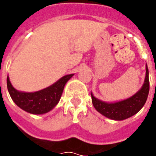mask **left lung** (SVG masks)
I'll list each match as a JSON object with an SVG mask.
<instances>
[{"label": "left lung", "mask_w": 156, "mask_h": 156, "mask_svg": "<svg viewBox=\"0 0 156 156\" xmlns=\"http://www.w3.org/2000/svg\"><path fill=\"white\" fill-rule=\"evenodd\" d=\"M145 78L140 89L135 94L126 99L108 103L95 98L91 92L92 102L95 109L104 116L113 120H124L137 114L145 104L150 91L147 65L145 67Z\"/></svg>", "instance_id": "left-lung-1"}]
</instances>
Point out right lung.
Here are the masks:
<instances>
[{"mask_svg":"<svg viewBox=\"0 0 156 156\" xmlns=\"http://www.w3.org/2000/svg\"><path fill=\"white\" fill-rule=\"evenodd\" d=\"M73 76V74L65 75L48 88L31 93L16 90L7 76V89L13 102L19 108L32 115H43L58 105L65 84Z\"/></svg>","mask_w":156,"mask_h":156,"instance_id":"right-lung-1","label":"right lung"}]
</instances>
